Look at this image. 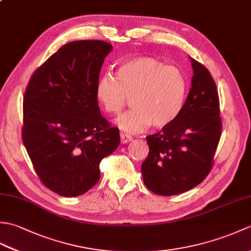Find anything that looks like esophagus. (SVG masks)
<instances>
[{
    "mask_svg": "<svg viewBox=\"0 0 251 251\" xmlns=\"http://www.w3.org/2000/svg\"><path fill=\"white\" fill-rule=\"evenodd\" d=\"M132 140V138L129 136L125 134V132H121V142L122 143H127Z\"/></svg>",
    "mask_w": 251,
    "mask_h": 251,
    "instance_id": "obj_1",
    "label": "esophagus"
}]
</instances>
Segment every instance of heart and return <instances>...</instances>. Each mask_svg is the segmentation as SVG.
Instances as JSON below:
<instances>
[{
    "instance_id": "obj_1",
    "label": "heart",
    "mask_w": 251,
    "mask_h": 251,
    "mask_svg": "<svg viewBox=\"0 0 251 251\" xmlns=\"http://www.w3.org/2000/svg\"><path fill=\"white\" fill-rule=\"evenodd\" d=\"M188 83L184 73L153 57H137L119 67L116 76L105 73L97 84V97L105 112L119 114L131 97V110L116 119L122 130L138 132L149 125L163 128L182 109Z\"/></svg>"
}]
</instances>
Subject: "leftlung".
<instances>
[{"label": "left lung", "instance_id": "8db88e82", "mask_svg": "<svg viewBox=\"0 0 251 251\" xmlns=\"http://www.w3.org/2000/svg\"><path fill=\"white\" fill-rule=\"evenodd\" d=\"M192 87L178 116L156 134L142 163L143 182L153 193L169 196L200 184L214 165L222 121L218 89L208 69L191 58Z\"/></svg>", "mask_w": 251, "mask_h": 251}]
</instances>
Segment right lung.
<instances>
[{
  "mask_svg": "<svg viewBox=\"0 0 251 251\" xmlns=\"http://www.w3.org/2000/svg\"><path fill=\"white\" fill-rule=\"evenodd\" d=\"M112 45L70 42L32 74L24 96L21 136L41 182L61 196L86 193L100 179L101 159L120 131L101 115L97 84Z\"/></svg>",
  "mask_w": 251,
  "mask_h": 251,
  "instance_id": "obj_1",
  "label": "right lung"
}]
</instances>
